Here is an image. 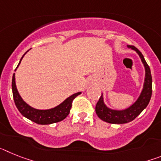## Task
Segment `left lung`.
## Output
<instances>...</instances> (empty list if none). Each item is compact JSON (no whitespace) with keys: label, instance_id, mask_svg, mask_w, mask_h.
<instances>
[{"label":"left lung","instance_id":"obj_1","mask_svg":"<svg viewBox=\"0 0 161 161\" xmlns=\"http://www.w3.org/2000/svg\"><path fill=\"white\" fill-rule=\"evenodd\" d=\"M127 48L133 50L139 55L142 63L144 66L145 76L143 81V89L141 93L138 97L136 101L131 106L124 109H114L108 107L105 104L103 97V93L99 98V101L96 105V114L102 120L106 123L112 124H123V123H130L137 117L139 114L147 107L150 102L152 93H153V79L151 75V70L147 62L145 61L143 55L139 50L134 46H127Z\"/></svg>","mask_w":161,"mask_h":161}]
</instances>
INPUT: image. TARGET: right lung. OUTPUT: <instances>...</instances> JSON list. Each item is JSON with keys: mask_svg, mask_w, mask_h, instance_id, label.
I'll return each mask as SVG.
<instances>
[{"mask_svg": "<svg viewBox=\"0 0 161 161\" xmlns=\"http://www.w3.org/2000/svg\"><path fill=\"white\" fill-rule=\"evenodd\" d=\"M28 51L22 55V57L20 59L19 64L17 66L15 71L17 70V68H18L19 64H21V61H22V58L24 57V55ZM12 90L14 102H15V105H16L20 113L22 114L24 117H25L26 119H30L34 123L41 125L52 124V123H58V122L64 120L70 112L72 101L75 99L76 97H77L78 95L81 93V92H78V93L71 95L70 97L66 98L62 103L56 106L55 107L52 108V109H38L28 105L22 99V97L20 96L18 89H17L16 82H15V73H14V75H13Z\"/></svg>", "mask_w": 161, "mask_h": 161, "instance_id": "add662e5", "label": "right lung"}]
</instances>
